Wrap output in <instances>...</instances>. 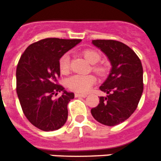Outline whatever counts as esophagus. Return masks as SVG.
I'll list each match as a JSON object with an SVG mask.
<instances>
[{"mask_svg": "<svg viewBox=\"0 0 161 161\" xmlns=\"http://www.w3.org/2000/svg\"><path fill=\"white\" fill-rule=\"evenodd\" d=\"M76 97H86L87 94H84V93H75Z\"/></svg>", "mask_w": 161, "mask_h": 161, "instance_id": "1", "label": "esophagus"}]
</instances>
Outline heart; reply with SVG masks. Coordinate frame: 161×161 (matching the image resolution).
<instances>
[{
  "label": "heart",
  "mask_w": 161,
  "mask_h": 161,
  "mask_svg": "<svg viewBox=\"0 0 161 161\" xmlns=\"http://www.w3.org/2000/svg\"><path fill=\"white\" fill-rule=\"evenodd\" d=\"M82 55L91 64H95L93 65V70L98 75H103L106 72V68L103 65L97 64L100 60L101 55L97 52L92 49H85L82 51ZM59 68L62 74H67L70 69L69 64V55L68 54H64L59 60ZM96 81V77L92 74L89 75H73L67 80V86L71 90L77 93H86L90 89Z\"/></svg>",
  "instance_id": "b5f03b06"
}]
</instances>
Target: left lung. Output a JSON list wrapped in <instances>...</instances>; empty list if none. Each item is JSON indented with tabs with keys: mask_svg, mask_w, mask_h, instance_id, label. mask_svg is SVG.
Returning a JSON list of instances; mask_svg holds the SVG:
<instances>
[{
	"mask_svg": "<svg viewBox=\"0 0 161 161\" xmlns=\"http://www.w3.org/2000/svg\"><path fill=\"white\" fill-rule=\"evenodd\" d=\"M95 46L109 58L112 65L107 80L100 89L107 93L91 109L93 117L106 126H116L135 112L143 90V67L136 52L116 40L96 39Z\"/></svg>",
	"mask_w": 161,
	"mask_h": 161,
	"instance_id": "8db88e82",
	"label": "left lung"
}]
</instances>
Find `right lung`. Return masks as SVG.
<instances>
[{"mask_svg": "<svg viewBox=\"0 0 161 161\" xmlns=\"http://www.w3.org/2000/svg\"><path fill=\"white\" fill-rule=\"evenodd\" d=\"M81 39L44 38L31 44L18 61L16 90L22 111L30 123L44 131L55 130L68 119V104L74 98L58 82L59 60ZM60 91L59 98L54 99Z\"/></svg>", "mask_w": 161, "mask_h": 161, "instance_id": "1", "label": "right lung"}]
</instances>
